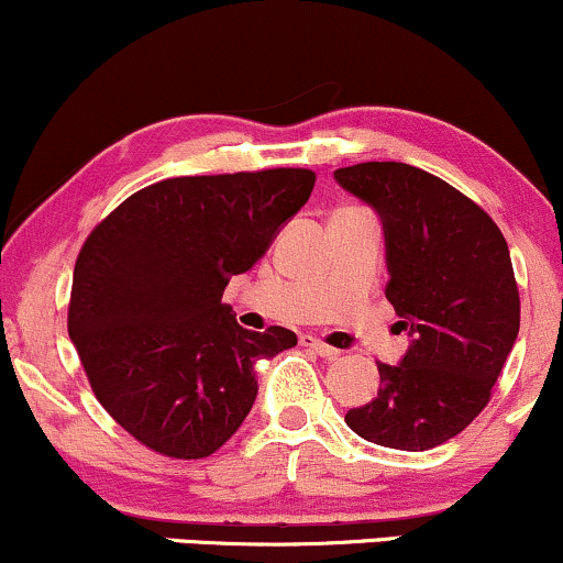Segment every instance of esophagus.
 I'll return each instance as SVG.
<instances>
[{
  "mask_svg": "<svg viewBox=\"0 0 563 563\" xmlns=\"http://www.w3.org/2000/svg\"><path fill=\"white\" fill-rule=\"evenodd\" d=\"M301 346L314 351V354H320L322 358H335L338 354H341V351L328 346V343L320 341V338H314V335H301Z\"/></svg>",
  "mask_w": 563,
  "mask_h": 563,
  "instance_id": "34e87169",
  "label": "esophagus"
}]
</instances>
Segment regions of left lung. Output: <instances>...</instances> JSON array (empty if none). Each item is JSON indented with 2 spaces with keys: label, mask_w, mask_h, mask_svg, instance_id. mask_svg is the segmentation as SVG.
Listing matches in <instances>:
<instances>
[{
  "label": "left lung",
  "mask_w": 563,
  "mask_h": 563,
  "mask_svg": "<svg viewBox=\"0 0 563 563\" xmlns=\"http://www.w3.org/2000/svg\"><path fill=\"white\" fill-rule=\"evenodd\" d=\"M335 180L380 214L385 296L415 335L401 364L377 362V398L346 424L385 449H435L485 409L517 341L509 246L483 207L419 167L362 162Z\"/></svg>",
  "instance_id": "left-lung-1"
}]
</instances>
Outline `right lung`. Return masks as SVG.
I'll use <instances>...</instances> for the list:
<instances>
[{"mask_svg":"<svg viewBox=\"0 0 563 563\" xmlns=\"http://www.w3.org/2000/svg\"><path fill=\"white\" fill-rule=\"evenodd\" d=\"M314 180L303 167L167 178L88 233L67 333L97 401L148 451L214 453L252 411L254 364L296 346L277 324L243 330L222 290L267 252Z\"/></svg>","mask_w":563,"mask_h":563,"instance_id":"right-lung-1","label":"right lung"}]
</instances>
